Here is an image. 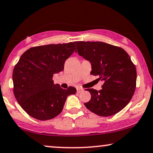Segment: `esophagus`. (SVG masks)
I'll list each match as a JSON object with an SVG mask.
<instances>
[{"mask_svg":"<svg viewBox=\"0 0 153 153\" xmlns=\"http://www.w3.org/2000/svg\"><path fill=\"white\" fill-rule=\"evenodd\" d=\"M83 91V89L81 88H76V92L77 93H80L81 92Z\"/></svg>","mask_w":153,"mask_h":153,"instance_id":"34e87169","label":"esophagus"}]
</instances>
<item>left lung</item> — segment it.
Masks as SVG:
<instances>
[{
	"mask_svg": "<svg viewBox=\"0 0 153 153\" xmlns=\"http://www.w3.org/2000/svg\"><path fill=\"white\" fill-rule=\"evenodd\" d=\"M80 56L90 61V74L103 81L102 89H87L91 99L84 105L101 117L118 113L131 100L136 88L137 70L126 51L103 42L75 41Z\"/></svg>",
	"mask_w": 153,
	"mask_h": 153,
	"instance_id": "8db88e82",
	"label": "left lung"
}]
</instances>
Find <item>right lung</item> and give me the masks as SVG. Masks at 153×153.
I'll list each match as a JSON object with an SVG mask.
<instances>
[{
    "label": "right lung",
    "instance_id": "obj_1",
    "mask_svg": "<svg viewBox=\"0 0 153 153\" xmlns=\"http://www.w3.org/2000/svg\"><path fill=\"white\" fill-rule=\"evenodd\" d=\"M75 50L70 42L33 47L21 55L13 70V91L30 116L41 121L54 118L63 110L68 96L76 93V88L62 89L52 79L55 73L64 69Z\"/></svg>",
    "mask_w": 153,
    "mask_h": 153
}]
</instances>
